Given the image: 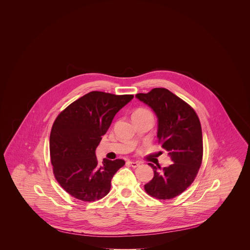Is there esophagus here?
<instances>
[{
	"mask_svg": "<svg viewBox=\"0 0 250 250\" xmlns=\"http://www.w3.org/2000/svg\"><path fill=\"white\" fill-rule=\"evenodd\" d=\"M129 164H130L131 167H138L141 165V163H140V162H137V161H130Z\"/></svg>",
	"mask_w": 250,
	"mask_h": 250,
	"instance_id": "34e87169",
	"label": "esophagus"
}]
</instances>
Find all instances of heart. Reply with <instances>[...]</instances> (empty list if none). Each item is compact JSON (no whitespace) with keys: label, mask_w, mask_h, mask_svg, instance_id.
<instances>
[{"label":"heart","mask_w":250,"mask_h":250,"mask_svg":"<svg viewBox=\"0 0 250 250\" xmlns=\"http://www.w3.org/2000/svg\"><path fill=\"white\" fill-rule=\"evenodd\" d=\"M136 114H151L147 109H144V108H140V109H138V110H136L135 112H134V114L133 115H136Z\"/></svg>","instance_id":"1"}]
</instances>
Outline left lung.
<instances>
[{
	"label": "left lung",
	"mask_w": 250,
	"mask_h": 250,
	"mask_svg": "<svg viewBox=\"0 0 250 250\" xmlns=\"http://www.w3.org/2000/svg\"><path fill=\"white\" fill-rule=\"evenodd\" d=\"M136 97L151 107L157 118V139L172 164L154 169V178L144 186L146 192L159 200L173 199L186 190L202 165V132L195 110L165 88H155Z\"/></svg>",
	"instance_id": "8db88e82"
}]
</instances>
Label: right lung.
Instances as JSON below:
<instances>
[{
    "label": "right lung",
    "instance_id": "right-lung-1",
    "mask_svg": "<svg viewBox=\"0 0 250 250\" xmlns=\"http://www.w3.org/2000/svg\"><path fill=\"white\" fill-rule=\"evenodd\" d=\"M133 95L90 92L63 109L49 137L53 173L61 187L74 198L95 202L105 197L123 159L97 161L95 150L111 122Z\"/></svg>",
    "mask_w": 250,
    "mask_h": 250
}]
</instances>
